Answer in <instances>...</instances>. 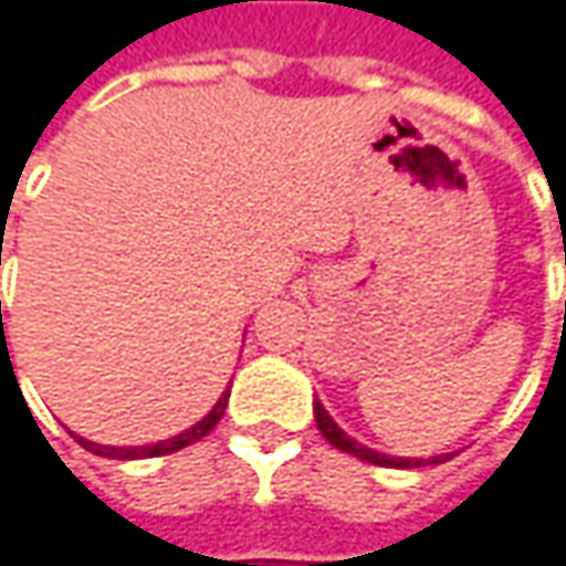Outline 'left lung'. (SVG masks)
Returning <instances> with one entry per match:
<instances>
[{"mask_svg": "<svg viewBox=\"0 0 566 566\" xmlns=\"http://www.w3.org/2000/svg\"><path fill=\"white\" fill-rule=\"evenodd\" d=\"M313 415H316V428H319V433L329 440L335 450L357 455V459H364V462H370V465H386V469H415V465H424V462H447V459H450V455H433V459H396V455L377 453V450H367L364 443L352 440L345 430L332 421L329 411L319 406V402H313Z\"/></svg>", "mask_w": 566, "mask_h": 566, "instance_id": "left-lung-1", "label": "left lung"}]
</instances>
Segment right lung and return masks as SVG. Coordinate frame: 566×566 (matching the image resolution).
Wrapping results in <instances>:
<instances>
[{
  "instance_id": "add662e5",
  "label": "right lung",
  "mask_w": 566,
  "mask_h": 566,
  "mask_svg": "<svg viewBox=\"0 0 566 566\" xmlns=\"http://www.w3.org/2000/svg\"><path fill=\"white\" fill-rule=\"evenodd\" d=\"M224 408H228V396H221L218 399V406L211 408L209 415L196 424V428L184 430L180 437H174V440H160V443H155V447H101V443H91V440H82L78 437V443L85 447V450H91V453L97 455H111V459H145V455H167V453H177V450H184V447H189V443H196V440H202L206 433H209L218 421H221V415H224Z\"/></svg>"
}]
</instances>
